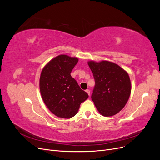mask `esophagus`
Listing matches in <instances>:
<instances>
[{
  "mask_svg": "<svg viewBox=\"0 0 160 160\" xmlns=\"http://www.w3.org/2000/svg\"><path fill=\"white\" fill-rule=\"evenodd\" d=\"M86 92L88 93L89 95H90V90H89V89H87V90H86Z\"/></svg>",
  "mask_w": 160,
  "mask_h": 160,
  "instance_id": "34e87169",
  "label": "esophagus"
}]
</instances>
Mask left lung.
Returning <instances> with one entry per match:
<instances>
[{
    "mask_svg": "<svg viewBox=\"0 0 160 160\" xmlns=\"http://www.w3.org/2000/svg\"><path fill=\"white\" fill-rule=\"evenodd\" d=\"M88 63L95 82L91 99L97 109L105 117L117 114L126 105L132 91L128 72L108 61Z\"/></svg>",
    "mask_w": 160,
    "mask_h": 160,
    "instance_id": "left-lung-1",
    "label": "left lung"
}]
</instances>
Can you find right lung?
<instances>
[{
    "label": "right lung",
    "instance_id": "right-lung-1",
    "mask_svg": "<svg viewBox=\"0 0 160 160\" xmlns=\"http://www.w3.org/2000/svg\"><path fill=\"white\" fill-rule=\"evenodd\" d=\"M77 57L59 55L43 67L39 88L45 104L59 118L69 119L75 116L80 105L89 98L71 72L78 62Z\"/></svg>",
    "mask_w": 160,
    "mask_h": 160
}]
</instances>
